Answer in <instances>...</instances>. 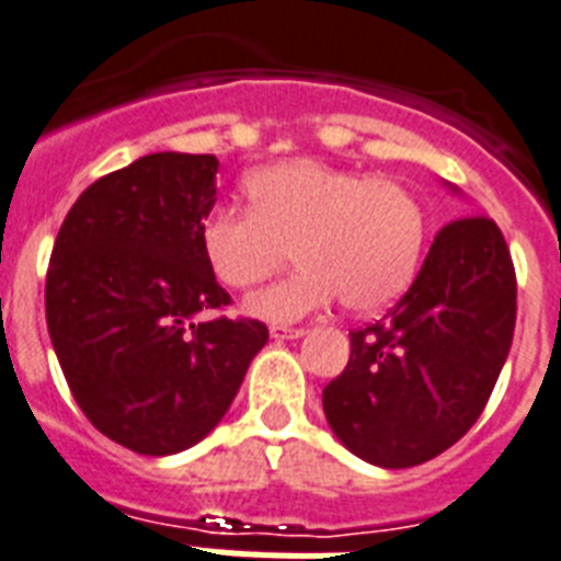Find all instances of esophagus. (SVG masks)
Masks as SVG:
<instances>
[{"label":"esophagus","instance_id":"1","mask_svg":"<svg viewBox=\"0 0 561 561\" xmlns=\"http://www.w3.org/2000/svg\"><path fill=\"white\" fill-rule=\"evenodd\" d=\"M271 336L273 339H299L305 336V328H285V324H273L271 328Z\"/></svg>","mask_w":561,"mask_h":561}]
</instances>
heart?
Masks as SVG:
<instances>
[{
	"label": "heart",
	"mask_w": 561,
	"mask_h": 561,
	"mask_svg": "<svg viewBox=\"0 0 561 561\" xmlns=\"http://www.w3.org/2000/svg\"><path fill=\"white\" fill-rule=\"evenodd\" d=\"M251 210L225 208L202 225V253L225 288H251L279 271L288 279L244 299L265 322H296L342 296L376 313L408 290L422 262L427 216L416 193L388 176H365L299 159L244 179Z\"/></svg>",
	"instance_id": "1"
}]
</instances>
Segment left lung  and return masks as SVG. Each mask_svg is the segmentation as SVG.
Listing matches in <instances>:
<instances>
[{
  "instance_id": "8db88e82",
  "label": "left lung",
  "mask_w": 561,
  "mask_h": 561,
  "mask_svg": "<svg viewBox=\"0 0 561 561\" xmlns=\"http://www.w3.org/2000/svg\"><path fill=\"white\" fill-rule=\"evenodd\" d=\"M513 324L516 273L502 230L484 216L454 219L436 233L408 294L351 333L347 368L322 390L328 425L379 468L427 462L484 411Z\"/></svg>"
}]
</instances>
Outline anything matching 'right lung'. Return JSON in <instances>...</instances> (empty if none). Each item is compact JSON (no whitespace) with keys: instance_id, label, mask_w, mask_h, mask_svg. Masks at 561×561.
Segmentation results:
<instances>
[{"instance_id":"right-lung-1","label":"right lung","mask_w":561,"mask_h":561,"mask_svg":"<svg viewBox=\"0 0 561 561\" xmlns=\"http://www.w3.org/2000/svg\"><path fill=\"white\" fill-rule=\"evenodd\" d=\"M219 159L148 153L96 179L65 216L45 317L68 388L91 425L145 456L187 450L214 431L267 342L230 305L202 253Z\"/></svg>"}]
</instances>
